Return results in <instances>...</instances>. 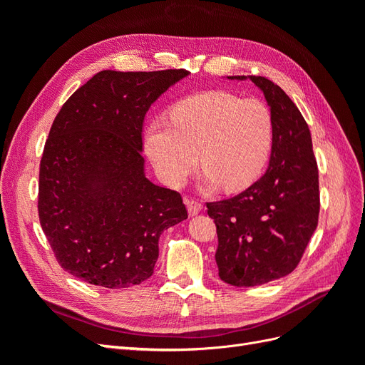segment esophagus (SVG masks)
<instances>
[{
  "label": "esophagus",
  "instance_id": "esophagus-1",
  "mask_svg": "<svg viewBox=\"0 0 365 365\" xmlns=\"http://www.w3.org/2000/svg\"><path fill=\"white\" fill-rule=\"evenodd\" d=\"M184 204L187 205V210H189V215L190 216L197 215L202 210V205L197 202V201H193V200H184Z\"/></svg>",
  "mask_w": 365,
  "mask_h": 365
}]
</instances>
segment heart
<instances>
[{
    "label": "heart",
    "instance_id": "b5f03b06",
    "mask_svg": "<svg viewBox=\"0 0 365 365\" xmlns=\"http://www.w3.org/2000/svg\"><path fill=\"white\" fill-rule=\"evenodd\" d=\"M274 125L268 106L257 98L204 93L184 98L170 111V123L153 120L145 149L160 178L180 187L197 165L202 187L242 190L256 181L271 155Z\"/></svg>",
    "mask_w": 365,
    "mask_h": 365
}]
</instances>
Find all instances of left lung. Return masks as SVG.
<instances>
[{"label": "left lung", "instance_id": "8db88e82", "mask_svg": "<svg viewBox=\"0 0 365 365\" xmlns=\"http://www.w3.org/2000/svg\"><path fill=\"white\" fill-rule=\"evenodd\" d=\"M250 79L269 106L274 138L267 172L245 192L207 204L217 231L219 277L250 288L295 269L318 224V168L309 126L279 85L262 76Z\"/></svg>", "mask_w": 365, "mask_h": 365}]
</instances>
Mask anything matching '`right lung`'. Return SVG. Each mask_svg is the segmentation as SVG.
Here are the masks:
<instances>
[{
    "label": "right lung",
    "mask_w": 365,
    "mask_h": 365,
    "mask_svg": "<svg viewBox=\"0 0 365 365\" xmlns=\"http://www.w3.org/2000/svg\"><path fill=\"white\" fill-rule=\"evenodd\" d=\"M187 70L94 74L61 108L43 148L38 212L61 267L103 288L153 274L164 230L187 219L182 197L146 178L143 121Z\"/></svg>",
    "instance_id": "obj_1"
}]
</instances>
